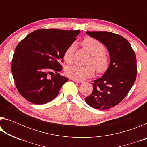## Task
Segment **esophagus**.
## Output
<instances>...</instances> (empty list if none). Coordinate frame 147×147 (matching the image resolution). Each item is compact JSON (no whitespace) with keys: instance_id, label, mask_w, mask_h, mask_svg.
Returning a JSON list of instances; mask_svg holds the SVG:
<instances>
[{"instance_id":"34e87169","label":"esophagus","mask_w":147,"mask_h":147,"mask_svg":"<svg viewBox=\"0 0 147 147\" xmlns=\"http://www.w3.org/2000/svg\"><path fill=\"white\" fill-rule=\"evenodd\" d=\"M72 80L74 81V82H77V83H79V84H80V83L82 82L80 81V80H74V79H72Z\"/></svg>"}]
</instances>
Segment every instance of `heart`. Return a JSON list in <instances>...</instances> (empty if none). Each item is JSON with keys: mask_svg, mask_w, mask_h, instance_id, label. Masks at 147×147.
I'll use <instances>...</instances> for the list:
<instances>
[{"mask_svg": "<svg viewBox=\"0 0 147 147\" xmlns=\"http://www.w3.org/2000/svg\"><path fill=\"white\" fill-rule=\"evenodd\" d=\"M82 44L84 48L91 54L87 63L89 65L86 66H69L65 70V73L69 78L80 81L93 76L95 69L99 73H104L108 70L110 63L109 54L100 41L93 38L87 37L83 39ZM75 49L76 45L73 43L65 50L63 57L67 63H71L73 61Z\"/></svg>", "mask_w": 147, "mask_h": 147, "instance_id": "heart-1", "label": "heart"}]
</instances>
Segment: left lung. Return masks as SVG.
<instances>
[{
  "instance_id": "1",
  "label": "left lung",
  "mask_w": 147,
  "mask_h": 147,
  "mask_svg": "<svg viewBox=\"0 0 147 147\" xmlns=\"http://www.w3.org/2000/svg\"><path fill=\"white\" fill-rule=\"evenodd\" d=\"M102 43L110 55V64L102 78L93 83L92 93L86 103L96 109H106L117 105L126 97L136 79L137 60L132 47L120 35L108 32H86Z\"/></svg>"
}]
</instances>
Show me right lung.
Wrapping results in <instances>:
<instances>
[{
  "mask_svg": "<svg viewBox=\"0 0 147 147\" xmlns=\"http://www.w3.org/2000/svg\"><path fill=\"white\" fill-rule=\"evenodd\" d=\"M80 30L39 29L17 45L11 61V72L17 91L30 102L43 104L53 100L68 81L58 73L63 67V53L75 41ZM56 75L48 78V74Z\"/></svg>",
  "mask_w": 147,
  "mask_h": 147,
  "instance_id": "right-lung-1",
  "label": "right lung"
}]
</instances>
